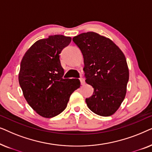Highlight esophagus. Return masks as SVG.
Segmentation results:
<instances>
[{
	"label": "esophagus",
	"instance_id": "34e87169",
	"mask_svg": "<svg viewBox=\"0 0 152 152\" xmlns=\"http://www.w3.org/2000/svg\"><path fill=\"white\" fill-rule=\"evenodd\" d=\"M80 80L81 84H82V85H84L85 84V80H84V78L81 77V78H80Z\"/></svg>",
	"mask_w": 152,
	"mask_h": 152
}]
</instances>
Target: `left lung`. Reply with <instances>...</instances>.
Segmentation results:
<instances>
[{"mask_svg":"<svg viewBox=\"0 0 152 152\" xmlns=\"http://www.w3.org/2000/svg\"><path fill=\"white\" fill-rule=\"evenodd\" d=\"M72 41L84 57L86 82L94 88L86 99L87 106L97 115H112L126 93L129 72L125 56L113 41L97 33H82Z\"/></svg>","mask_w":152,"mask_h":152,"instance_id":"8db88e82","label":"left lung"}]
</instances>
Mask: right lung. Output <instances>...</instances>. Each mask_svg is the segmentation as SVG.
Returning <instances> with one entry per match:
<instances>
[{"mask_svg":"<svg viewBox=\"0 0 152 152\" xmlns=\"http://www.w3.org/2000/svg\"><path fill=\"white\" fill-rule=\"evenodd\" d=\"M71 37L53 35L36 41L20 62L18 82L28 104L39 115L50 118L67 107L70 95L80 87L79 79L63 78L59 54Z\"/></svg>","mask_w":152,"mask_h":152,"instance_id":"right-lung-1","label":"right lung"}]
</instances>
